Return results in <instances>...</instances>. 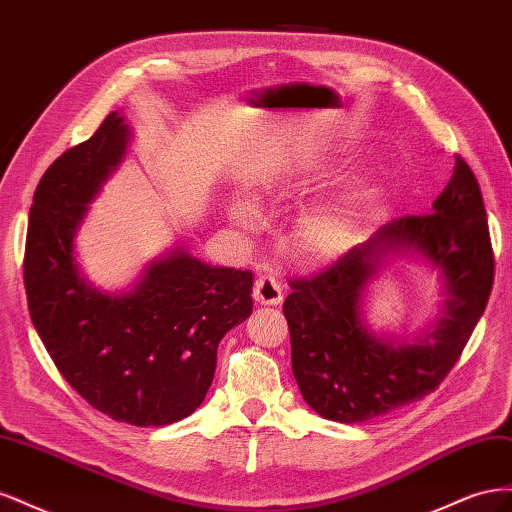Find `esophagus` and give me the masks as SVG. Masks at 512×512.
<instances>
[{
	"label": "esophagus",
	"instance_id": "34e87169",
	"mask_svg": "<svg viewBox=\"0 0 512 512\" xmlns=\"http://www.w3.org/2000/svg\"><path fill=\"white\" fill-rule=\"evenodd\" d=\"M254 299L260 305H280L284 288L275 275H260L254 284Z\"/></svg>",
	"mask_w": 512,
	"mask_h": 512
}]
</instances>
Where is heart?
<instances>
[{
  "mask_svg": "<svg viewBox=\"0 0 512 512\" xmlns=\"http://www.w3.org/2000/svg\"><path fill=\"white\" fill-rule=\"evenodd\" d=\"M376 185L378 179L367 175L307 207L294 222V247L309 260H333L346 254L356 239L365 205L376 192ZM230 213L245 228L258 224V205L250 196L232 200Z\"/></svg>",
  "mask_w": 512,
  "mask_h": 512,
  "instance_id": "1",
  "label": "heart"
}]
</instances>
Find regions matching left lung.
Returning a JSON list of instances; mask_svg holds the SVG:
<instances>
[{
	"label": "left lung",
	"mask_w": 512,
	"mask_h": 512,
	"mask_svg": "<svg viewBox=\"0 0 512 512\" xmlns=\"http://www.w3.org/2000/svg\"><path fill=\"white\" fill-rule=\"evenodd\" d=\"M414 253L441 271L443 316L412 340L378 336L362 320V290L391 255ZM493 267L483 194L472 168L457 156L429 215L393 220L327 271L290 282L284 316L292 374L307 406L352 425L436 391L485 312Z\"/></svg>",
	"instance_id": "8db88e82"
}]
</instances>
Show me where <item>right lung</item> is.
I'll list each match as a JSON object with an SVG mask.
<instances>
[{
  "mask_svg": "<svg viewBox=\"0 0 512 512\" xmlns=\"http://www.w3.org/2000/svg\"><path fill=\"white\" fill-rule=\"evenodd\" d=\"M128 143L130 128L111 113L46 168L29 211L23 280L29 316L72 389L113 421L162 427L203 404L218 344L252 314L254 275L173 250L128 292L85 280L76 230Z\"/></svg>",
  "mask_w": 512,
  "mask_h": 512,
  "instance_id": "1",
  "label": "right lung"
}]
</instances>
